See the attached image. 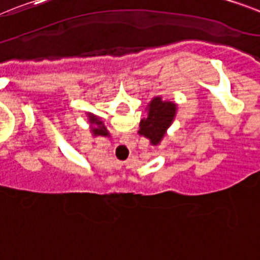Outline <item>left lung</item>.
Here are the masks:
<instances>
[{"mask_svg": "<svg viewBox=\"0 0 260 260\" xmlns=\"http://www.w3.org/2000/svg\"><path fill=\"white\" fill-rule=\"evenodd\" d=\"M148 108V115L139 123L138 133L150 139L152 145H157L171 122L174 121L176 106L170 101H163L160 97H155Z\"/></svg>", "mask_w": 260, "mask_h": 260, "instance_id": "1", "label": "left lung"}]
</instances>
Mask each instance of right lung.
<instances>
[{
	"mask_svg": "<svg viewBox=\"0 0 260 260\" xmlns=\"http://www.w3.org/2000/svg\"><path fill=\"white\" fill-rule=\"evenodd\" d=\"M90 123H96V125H99V127L93 128V133H94V135H108V132H106L105 126H103V122L99 121V119L96 118V115H90Z\"/></svg>",
	"mask_w": 260,
	"mask_h": 260,
	"instance_id": "1",
	"label": "right lung"
}]
</instances>
